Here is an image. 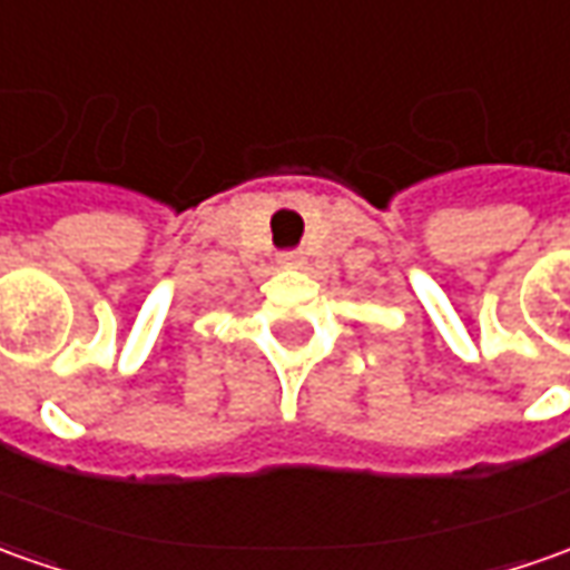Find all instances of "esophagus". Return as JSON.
<instances>
[{"mask_svg":"<svg viewBox=\"0 0 570 570\" xmlns=\"http://www.w3.org/2000/svg\"><path fill=\"white\" fill-rule=\"evenodd\" d=\"M281 262H284V265H299L302 255L296 253V249H286V253H281Z\"/></svg>","mask_w":570,"mask_h":570,"instance_id":"34e87169","label":"esophagus"}]
</instances>
